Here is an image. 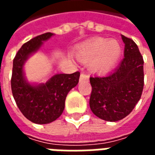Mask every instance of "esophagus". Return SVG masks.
I'll list each match as a JSON object with an SVG mask.
<instances>
[{"mask_svg":"<svg viewBox=\"0 0 155 155\" xmlns=\"http://www.w3.org/2000/svg\"><path fill=\"white\" fill-rule=\"evenodd\" d=\"M88 74H84V73H81V77H80V81H85V80H88Z\"/></svg>","mask_w":155,"mask_h":155,"instance_id":"1","label":"esophagus"}]
</instances>
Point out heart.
<instances>
[{
    "mask_svg": "<svg viewBox=\"0 0 155 155\" xmlns=\"http://www.w3.org/2000/svg\"><path fill=\"white\" fill-rule=\"evenodd\" d=\"M121 52L120 44L114 40L97 38L78 48L76 56L82 62L90 61V69L104 73L111 70Z\"/></svg>",
    "mask_w": 155,
    "mask_h": 155,
    "instance_id": "b5f03b06",
    "label": "heart"
}]
</instances>
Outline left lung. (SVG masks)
<instances>
[{"instance_id": "left-lung-1", "label": "left lung", "mask_w": 155, "mask_h": 155, "mask_svg": "<svg viewBox=\"0 0 155 155\" xmlns=\"http://www.w3.org/2000/svg\"><path fill=\"white\" fill-rule=\"evenodd\" d=\"M124 59L113 72L90 78V107L101 120L115 122L126 117L140 101L143 88V60L134 41L121 35Z\"/></svg>"}]
</instances>
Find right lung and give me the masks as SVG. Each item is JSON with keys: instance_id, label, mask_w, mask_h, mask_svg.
I'll use <instances>...</instances> for the list:
<instances>
[{"instance_id": "obj_1", "label": "right lung", "mask_w": 155, "mask_h": 155, "mask_svg": "<svg viewBox=\"0 0 155 155\" xmlns=\"http://www.w3.org/2000/svg\"><path fill=\"white\" fill-rule=\"evenodd\" d=\"M54 34L47 32L23 45L13 60L11 84L13 97L23 115L35 124H44L57 120L63 113L69 91L79 82L80 72L56 74L45 83H30L24 65L29 57L40 50Z\"/></svg>"}]
</instances>
